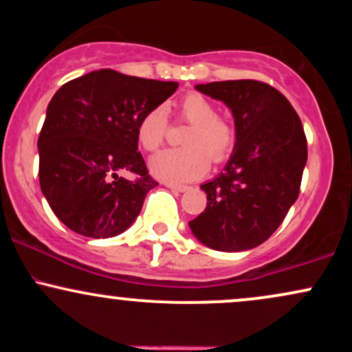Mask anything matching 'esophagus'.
Segmentation results:
<instances>
[{"instance_id":"1","label":"esophagus","mask_w":352,"mask_h":352,"mask_svg":"<svg viewBox=\"0 0 352 352\" xmlns=\"http://www.w3.org/2000/svg\"><path fill=\"white\" fill-rule=\"evenodd\" d=\"M165 187L173 190V192H187V190L190 188L188 185H180V184H165Z\"/></svg>"}]
</instances>
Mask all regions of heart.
<instances>
[{"instance_id":"heart-1","label":"heart","mask_w":352,"mask_h":352,"mask_svg":"<svg viewBox=\"0 0 352 352\" xmlns=\"http://www.w3.org/2000/svg\"><path fill=\"white\" fill-rule=\"evenodd\" d=\"M179 116L190 124L182 142L185 147L167 148L152 157L148 167L157 179L182 184L204 177L210 160L221 164L230 159L236 144V131L232 122L218 116L217 107L199 92H188L179 100ZM167 112L153 107L137 124V140L145 151L153 152L167 135Z\"/></svg>"}]
</instances>
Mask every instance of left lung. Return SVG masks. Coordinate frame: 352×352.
<instances>
[{"instance_id":"1","label":"left lung","mask_w":352,"mask_h":352,"mask_svg":"<svg viewBox=\"0 0 352 352\" xmlns=\"http://www.w3.org/2000/svg\"><path fill=\"white\" fill-rule=\"evenodd\" d=\"M235 119L236 144L220 175L200 188L207 208L188 221L199 241L245 252L273 235L300 193L308 145L300 116L280 91L253 79L199 84Z\"/></svg>"}]
</instances>
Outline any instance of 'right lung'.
Here are the masks:
<instances>
[{
  "label": "right lung",
  "mask_w": 352,
  "mask_h": 352,
  "mask_svg": "<svg viewBox=\"0 0 352 352\" xmlns=\"http://www.w3.org/2000/svg\"><path fill=\"white\" fill-rule=\"evenodd\" d=\"M179 87L172 80L112 69L72 79L52 96L39 151V185L54 215L72 232L111 238L125 232L157 182L137 152V124ZM135 173V181L116 175Z\"/></svg>",
  "instance_id": "1"
}]
</instances>
